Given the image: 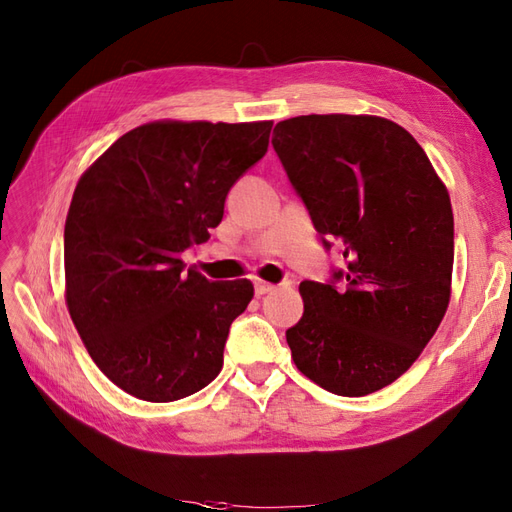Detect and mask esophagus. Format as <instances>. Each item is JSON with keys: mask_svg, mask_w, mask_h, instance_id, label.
I'll return each mask as SVG.
<instances>
[{"mask_svg": "<svg viewBox=\"0 0 512 512\" xmlns=\"http://www.w3.org/2000/svg\"><path fill=\"white\" fill-rule=\"evenodd\" d=\"M254 288H256V294H258V297H262V294H269V292L277 290V286H275V284H269V282H260V280L254 284Z\"/></svg>", "mask_w": 512, "mask_h": 512, "instance_id": "esophagus-1", "label": "esophagus"}]
</instances>
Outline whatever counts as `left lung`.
I'll list each match as a JSON object with an SVG mask.
<instances>
[{
  "label": "left lung",
  "instance_id": "left-lung-1",
  "mask_svg": "<svg viewBox=\"0 0 512 512\" xmlns=\"http://www.w3.org/2000/svg\"><path fill=\"white\" fill-rule=\"evenodd\" d=\"M271 143L324 247L335 241L346 260L331 284L301 282L292 361L329 393L380 391L418 359L451 301L446 185L414 136L376 115L292 117Z\"/></svg>",
  "mask_w": 512,
  "mask_h": 512
}]
</instances>
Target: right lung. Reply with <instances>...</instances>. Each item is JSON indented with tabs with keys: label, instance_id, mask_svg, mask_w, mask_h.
Returning a JSON list of instances; mask_svg holds the SVG:
<instances>
[{
	"label": "right lung",
	"instance_id": "add662e5",
	"mask_svg": "<svg viewBox=\"0 0 512 512\" xmlns=\"http://www.w3.org/2000/svg\"><path fill=\"white\" fill-rule=\"evenodd\" d=\"M273 121H151L76 183L64 230L66 303L102 374L143 401L188 397L220 374L250 280L209 282L181 252L222 222L235 181L269 147Z\"/></svg>",
	"mask_w": 512,
	"mask_h": 512
}]
</instances>
